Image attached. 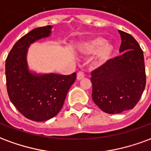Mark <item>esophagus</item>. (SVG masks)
<instances>
[{
    "label": "esophagus",
    "instance_id": "obj_1",
    "mask_svg": "<svg viewBox=\"0 0 151 151\" xmlns=\"http://www.w3.org/2000/svg\"><path fill=\"white\" fill-rule=\"evenodd\" d=\"M84 77H85V73L82 72V71H79L77 73V79L78 80H82V78H84Z\"/></svg>",
    "mask_w": 151,
    "mask_h": 151
}]
</instances>
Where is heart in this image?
I'll return each mask as SVG.
<instances>
[{
  "label": "heart",
  "mask_w": 151,
  "mask_h": 151,
  "mask_svg": "<svg viewBox=\"0 0 151 151\" xmlns=\"http://www.w3.org/2000/svg\"><path fill=\"white\" fill-rule=\"evenodd\" d=\"M78 51L85 56H91L95 53L92 63L95 67L99 68L111 59L115 47L112 44L106 42L104 38L96 36L82 42L79 45Z\"/></svg>",
  "instance_id": "obj_1"
}]
</instances>
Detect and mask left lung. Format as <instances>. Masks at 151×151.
I'll list each match as a JSON object with an SVG mask.
<instances>
[{"mask_svg":"<svg viewBox=\"0 0 151 151\" xmlns=\"http://www.w3.org/2000/svg\"><path fill=\"white\" fill-rule=\"evenodd\" d=\"M119 33L121 55L93 71L91 78L93 101L109 114L134 108L146 86L142 50L131 35L122 31Z\"/></svg>","mask_w":151,"mask_h":151,"instance_id":"obj_1","label":"left lung"}]
</instances>
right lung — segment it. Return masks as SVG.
<instances>
[{
    "label": "right lung",
    "mask_w": 151,
    "mask_h": 151,
    "mask_svg": "<svg viewBox=\"0 0 151 151\" xmlns=\"http://www.w3.org/2000/svg\"><path fill=\"white\" fill-rule=\"evenodd\" d=\"M52 28L50 25L28 32L14 45L5 60L9 99L25 117L34 121H45L56 116L76 80V73H38L29 67L28 48L38 40L51 36Z\"/></svg>",
    "instance_id": "right-lung-1"
}]
</instances>
